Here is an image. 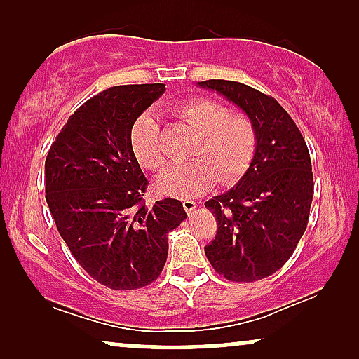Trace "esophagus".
Instances as JSON below:
<instances>
[{
  "instance_id": "34e87169",
  "label": "esophagus",
  "mask_w": 359,
  "mask_h": 359,
  "mask_svg": "<svg viewBox=\"0 0 359 359\" xmlns=\"http://www.w3.org/2000/svg\"><path fill=\"white\" fill-rule=\"evenodd\" d=\"M197 204H199V203H196V201H192V199H185L184 203H182L185 212H187V214H191L194 209L197 208Z\"/></svg>"
}]
</instances>
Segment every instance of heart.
I'll list each match as a JSON object with an SVG mask.
<instances>
[{"instance_id": "b5f03b06", "label": "heart", "mask_w": 359, "mask_h": 359, "mask_svg": "<svg viewBox=\"0 0 359 359\" xmlns=\"http://www.w3.org/2000/svg\"><path fill=\"white\" fill-rule=\"evenodd\" d=\"M175 118L199 131L192 154L197 158L175 163L156 180L167 196L191 199L216 184H231L248 170L257 151L258 133L253 119L245 113H231L211 97H194L172 109ZM135 155L148 170H162L167 163L162 128L151 113L142 114L131 130Z\"/></svg>"}]
</instances>
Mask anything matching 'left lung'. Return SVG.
I'll return each mask as SVG.
<instances>
[{"mask_svg": "<svg viewBox=\"0 0 359 359\" xmlns=\"http://www.w3.org/2000/svg\"><path fill=\"white\" fill-rule=\"evenodd\" d=\"M257 126L253 162L241 180L205 208L217 222L205 257L231 282H257L282 269L307 228L314 177L306 140L277 100L234 81L209 79Z\"/></svg>", "mask_w": 359, "mask_h": 359, "instance_id": "1", "label": "left lung"}]
</instances>
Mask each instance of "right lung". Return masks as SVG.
<instances>
[{
	"mask_svg": "<svg viewBox=\"0 0 359 359\" xmlns=\"http://www.w3.org/2000/svg\"><path fill=\"white\" fill-rule=\"evenodd\" d=\"M165 84L114 86L86 101L45 160V199L79 265L113 290L147 287L162 273L168 233L187 214L177 199H143L148 180L131 147L140 114Z\"/></svg>",
	"mask_w": 359,
	"mask_h": 359,
	"instance_id": "add662e5",
	"label": "right lung"
}]
</instances>
